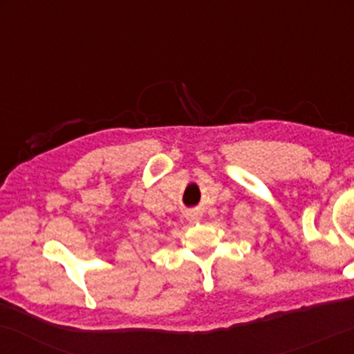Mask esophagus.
I'll return each instance as SVG.
<instances>
[{
  "label": "esophagus",
  "mask_w": 354,
  "mask_h": 354,
  "mask_svg": "<svg viewBox=\"0 0 354 354\" xmlns=\"http://www.w3.org/2000/svg\"><path fill=\"white\" fill-rule=\"evenodd\" d=\"M188 218L191 219V221H198V219H200V213H196V211H191V213H188Z\"/></svg>",
  "instance_id": "esophagus-1"
}]
</instances>
